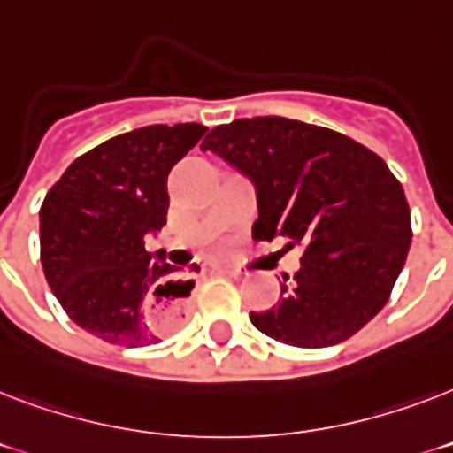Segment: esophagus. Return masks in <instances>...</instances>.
<instances>
[{"mask_svg":"<svg viewBox=\"0 0 453 453\" xmlns=\"http://www.w3.org/2000/svg\"><path fill=\"white\" fill-rule=\"evenodd\" d=\"M219 273H220V275H230V277L240 275V270H233V268H220Z\"/></svg>","mask_w":453,"mask_h":453,"instance_id":"34e87169","label":"esophagus"}]
</instances>
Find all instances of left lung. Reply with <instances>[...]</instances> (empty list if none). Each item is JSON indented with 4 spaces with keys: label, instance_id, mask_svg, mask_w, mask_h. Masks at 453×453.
Listing matches in <instances>:
<instances>
[{
    "label": "left lung",
    "instance_id": "left-lung-1",
    "mask_svg": "<svg viewBox=\"0 0 453 453\" xmlns=\"http://www.w3.org/2000/svg\"><path fill=\"white\" fill-rule=\"evenodd\" d=\"M202 150L254 180L256 240L303 247L301 270L284 275L277 305L249 315L256 329L296 348H326L379 315L407 261L411 213L376 152L287 117L220 124Z\"/></svg>",
    "mask_w": 453,
    "mask_h": 453
}]
</instances>
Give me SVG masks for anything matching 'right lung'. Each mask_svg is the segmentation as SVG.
<instances>
[{"label":"right lung","mask_w":453,"mask_h":453,"mask_svg":"<svg viewBox=\"0 0 453 453\" xmlns=\"http://www.w3.org/2000/svg\"><path fill=\"white\" fill-rule=\"evenodd\" d=\"M206 134L152 124L77 157L39 209L42 268L74 324L105 343L141 348L183 319L195 280L145 251L166 223V176Z\"/></svg>","instance_id":"1"}]
</instances>
